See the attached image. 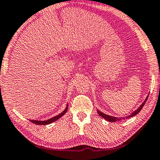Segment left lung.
I'll list each match as a JSON object with an SVG mask.
<instances>
[{
    "label": "left lung",
    "mask_w": 160,
    "mask_h": 160,
    "mask_svg": "<svg viewBox=\"0 0 160 160\" xmlns=\"http://www.w3.org/2000/svg\"><path fill=\"white\" fill-rule=\"evenodd\" d=\"M148 96H147L146 99H145V101H144L143 102H142V105H140V107L138 108L137 110H135V111H134L133 112H132L131 115H129V116H127V117H123V118H122V117H121V118H117V117H113V116H109V115H107V114L103 113V112H101V111H99V110H97V113L99 114L100 116L102 117V118H103L104 119H105V120H107V121H109V122H116V121H121V120H123V119H125V118H130V117H132V116H136V115H137V114L138 113V112H139L140 111V110H141L142 108H143L144 105H145V104H146L147 99H148Z\"/></svg>",
    "instance_id": "obj_1"
}]
</instances>
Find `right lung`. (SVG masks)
<instances>
[{
	"label": "right lung",
	"instance_id": "obj_1",
	"mask_svg": "<svg viewBox=\"0 0 160 160\" xmlns=\"http://www.w3.org/2000/svg\"><path fill=\"white\" fill-rule=\"evenodd\" d=\"M67 110H68V104L67 105V107H66L65 110H63L62 112H61L60 114H58V116H55V117H52V118H49L48 120L46 121H37V120H30L31 121L32 123H35V124H37V125H47V124H50V123H52V122H54V121H57L58 119H59L60 118H61L63 115H64L66 112H67Z\"/></svg>",
	"mask_w": 160,
	"mask_h": 160
}]
</instances>
